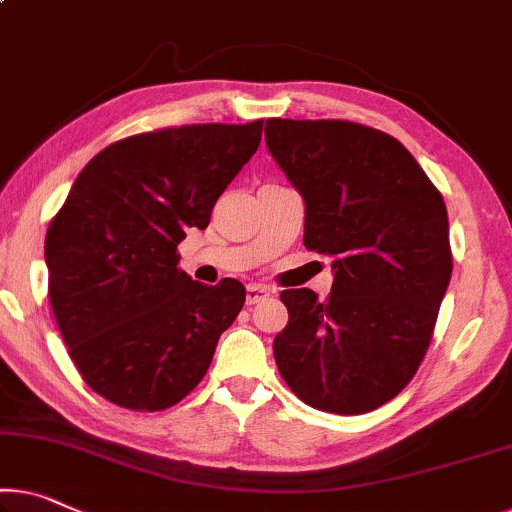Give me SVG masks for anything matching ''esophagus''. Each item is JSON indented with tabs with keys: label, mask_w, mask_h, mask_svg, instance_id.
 Wrapping results in <instances>:
<instances>
[{
	"label": "esophagus",
	"mask_w": 512,
	"mask_h": 512,
	"mask_svg": "<svg viewBox=\"0 0 512 512\" xmlns=\"http://www.w3.org/2000/svg\"><path fill=\"white\" fill-rule=\"evenodd\" d=\"M267 295H270V288L258 286V283H251V286H247V304L249 306L263 302Z\"/></svg>",
	"instance_id": "34e87169"
}]
</instances>
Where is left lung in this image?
<instances>
[{
  "label": "left lung",
  "instance_id": "obj_1",
  "mask_svg": "<svg viewBox=\"0 0 512 512\" xmlns=\"http://www.w3.org/2000/svg\"><path fill=\"white\" fill-rule=\"evenodd\" d=\"M265 141L306 203L304 247L334 256L325 302L309 288L281 293L279 373L316 410L373 412L410 384L435 332L453 272L444 196L368 125L267 119Z\"/></svg>",
  "mask_w": 512,
  "mask_h": 512
}]
</instances>
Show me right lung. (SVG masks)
I'll use <instances>...</instances> for the list:
<instances>
[{
  "instance_id": "1",
  "label": "right lung",
  "mask_w": 512,
  "mask_h": 512,
  "mask_svg": "<svg viewBox=\"0 0 512 512\" xmlns=\"http://www.w3.org/2000/svg\"><path fill=\"white\" fill-rule=\"evenodd\" d=\"M263 119L196 123L109 144L82 169L45 235L47 295L82 380L135 412L176 405L206 375L245 286L180 270L187 229H206L256 153Z\"/></svg>"
}]
</instances>
